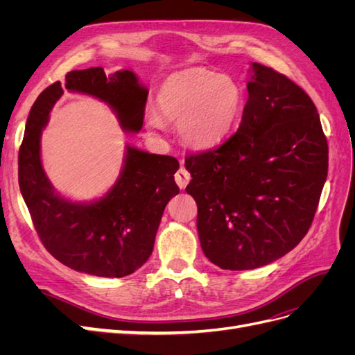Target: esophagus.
Returning <instances> with one entry per match:
<instances>
[{"label":"esophagus","mask_w":355,"mask_h":355,"mask_svg":"<svg viewBox=\"0 0 355 355\" xmlns=\"http://www.w3.org/2000/svg\"><path fill=\"white\" fill-rule=\"evenodd\" d=\"M175 180H176V184L179 185L180 189H185L187 185H188V182L191 180V175L188 173V170H187L185 167H180V168L176 171Z\"/></svg>","instance_id":"obj_1"}]
</instances>
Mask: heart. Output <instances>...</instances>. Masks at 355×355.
<instances>
[{
  "instance_id": "obj_1",
  "label": "heart",
  "mask_w": 355,
  "mask_h": 355,
  "mask_svg": "<svg viewBox=\"0 0 355 355\" xmlns=\"http://www.w3.org/2000/svg\"><path fill=\"white\" fill-rule=\"evenodd\" d=\"M241 106L243 92L237 83L201 68L168 75L155 94L159 116L179 123L180 137L196 148H211L223 141L237 121ZM160 119L155 114L148 115L149 128L163 130Z\"/></svg>"
}]
</instances>
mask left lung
I'll list each match as a JSON object with an SVG mask.
<instances>
[{"instance_id":"left-lung-1","label":"left lung","mask_w":355,"mask_h":355,"mask_svg":"<svg viewBox=\"0 0 355 355\" xmlns=\"http://www.w3.org/2000/svg\"><path fill=\"white\" fill-rule=\"evenodd\" d=\"M241 123L227 142L189 155L201 249L222 270H254L302 240L327 178L329 148L309 96L252 63Z\"/></svg>"}]
</instances>
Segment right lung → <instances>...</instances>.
Listing matches in <instances>:
<instances>
[{
  "mask_svg": "<svg viewBox=\"0 0 355 355\" xmlns=\"http://www.w3.org/2000/svg\"><path fill=\"white\" fill-rule=\"evenodd\" d=\"M63 89L93 96L116 114L125 132L144 124L148 90L128 69L106 75L103 68L71 71L49 85L29 111L19 149V187L41 243L59 262L78 272L125 277L139 270L153 253L161 216L179 194L178 159L125 146L124 166L105 197L73 202L53 188L41 163V132Z\"/></svg>",
  "mask_w": 355,
  "mask_h": 355,
  "instance_id": "add662e5",
  "label": "right lung"
}]
</instances>
